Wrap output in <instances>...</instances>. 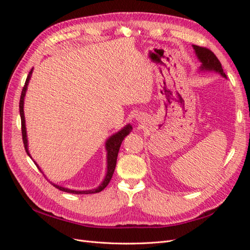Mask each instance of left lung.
<instances>
[{
	"label": "left lung",
	"mask_w": 250,
	"mask_h": 250,
	"mask_svg": "<svg viewBox=\"0 0 250 250\" xmlns=\"http://www.w3.org/2000/svg\"><path fill=\"white\" fill-rule=\"evenodd\" d=\"M193 48L195 50L196 55L201 62V70H208V71H216L219 74H221L223 77H226L225 73L223 72L221 62H219L217 56L211 52L209 49L196 46L193 44Z\"/></svg>",
	"instance_id": "8db88e82"
}]
</instances>
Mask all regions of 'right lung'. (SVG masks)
I'll return each mask as SVG.
<instances>
[{
    "label": "right lung",
    "instance_id": "add662e5",
    "mask_svg": "<svg viewBox=\"0 0 250 250\" xmlns=\"http://www.w3.org/2000/svg\"><path fill=\"white\" fill-rule=\"evenodd\" d=\"M32 71H33V69H31V71H30L29 74H28L26 82H25V85L21 89V99H20V115H21V137H22V142H24L25 150H26V152L29 156H30V153H29V150H28L26 126H25V116H24V98H25V95H26V90H27V85L29 83V80H30V78H31ZM131 129H132V127L130 125H126V127H124L122 130L119 131L116 134H113L112 137H110L107 140V142H106L107 173H106V176H105V178L103 180V183L97 188H94V190H88V191H74V190H70V188L59 187L57 185H53V186H54L57 188H59L60 191H63V192H66V193H72V194H94V193H99L102 190H104V188H106L107 185L109 184V181L112 177V174H113V172H115L116 165H117V157H118V153H119V149L121 147V144H122V142H123V140H124L126 135L129 134ZM30 157H31V156H30ZM35 165H36L37 168H40L36 163H35Z\"/></svg>",
    "mask_w": 250,
    "mask_h": 250
}]
</instances>
